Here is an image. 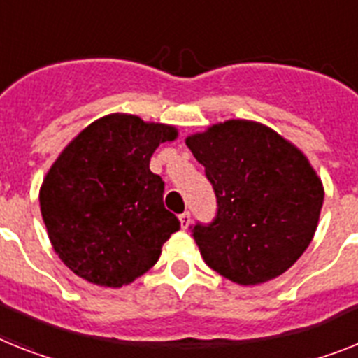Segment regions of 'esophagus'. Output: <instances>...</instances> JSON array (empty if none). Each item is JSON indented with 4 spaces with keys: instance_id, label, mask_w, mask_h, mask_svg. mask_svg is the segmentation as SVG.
<instances>
[{
    "instance_id": "34e87169",
    "label": "esophagus",
    "mask_w": 358,
    "mask_h": 358,
    "mask_svg": "<svg viewBox=\"0 0 358 358\" xmlns=\"http://www.w3.org/2000/svg\"><path fill=\"white\" fill-rule=\"evenodd\" d=\"M180 224H182V229H187L189 224H191V213H182V215H180Z\"/></svg>"
}]
</instances>
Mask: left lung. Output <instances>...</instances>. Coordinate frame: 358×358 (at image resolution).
Instances as JSON below:
<instances>
[{
  "label": "left lung",
  "mask_w": 358,
  "mask_h": 358,
  "mask_svg": "<svg viewBox=\"0 0 358 358\" xmlns=\"http://www.w3.org/2000/svg\"><path fill=\"white\" fill-rule=\"evenodd\" d=\"M185 143L216 196L215 218L189 225L207 266L242 286L287 271L313 238L324 202L306 156L248 120L213 125Z\"/></svg>",
  "instance_id": "obj_1"
}]
</instances>
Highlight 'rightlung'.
Here are the masks:
<instances>
[{
  "mask_svg": "<svg viewBox=\"0 0 358 358\" xmlns=\"http://www.w3.org/2000/svg\"><path fill=\"white\" fill-rule=\"evenodd\" d=\"M176 129L109 114L78 134L40 191L41 216L63 264L92 284L122 287L149 271L180 220L151 173L156 147Z\"/></svg>",
  "mask_w": 358,
  "mask_h": 358,
  "instance_id": "obj_1",
  "label": "right lung"
}]
</instances>
